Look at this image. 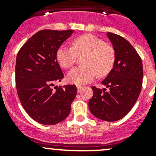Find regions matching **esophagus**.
I'll return each instance as SVG.
<instances>
[{"mask_svg":"<svg viewBox=\"0 0 156 156\" xmlns=\"http://www.w3.org/2000/svg\"><path fill=\"white\" fill-rule=\"evenodd\" d=\"M77 89H78V92H80V91H81V90L83 89V87H82V86L78 85V86H77Z\"/></svg>","mask_w":156,"mask_h":156,"instance_id":"esophagus-1","label":"esophagus"}]
</instances>
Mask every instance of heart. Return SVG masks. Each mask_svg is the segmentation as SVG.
I'll return each mask as SVG.
<instances>
[{
	"mask_svg": "<svg viewBox=\"0 0 156 156\" xmlns=\"http://www.w3.org/2000/svg\"><path fill=\"white\" fill-rule=\"evenodd\" d=\"M84 56L81 60L84 66L73 69L68 74L69 81L78 85L90 82L97 74L100 77L107 75L115 59L112 47L93 34L76 37L72 41V48L62 45L56 51V59L64 69L73 66L77 56Z\"/></svg>",
	"mask_w": 156,
	"mask_h": 156,
	"instance_id": "b5f03b06",
	"label": "heart"
}]
</instances>
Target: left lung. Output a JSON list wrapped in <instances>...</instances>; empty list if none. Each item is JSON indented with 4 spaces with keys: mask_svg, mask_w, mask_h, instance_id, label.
<instances>
[{
    "mask_svg": "<svg viewBox=\"0 0 156 156\" xmlns=\"http://www.w3.org/2000/svg\"><path fill=\"white\" fill-rule=\"evenodd\" d=\"M107 36L115 54L114 66L102 84L103 90L92 87L89 109L95 117L115 122L125 117L133 108L142 88L143 64L133 47L125 38L112 32Z\"/></svg>",
    "mask_w": 156,
    "mask_h": 156,
    "instance_id": "1",
    "label": "left lung"
}]
</instances>
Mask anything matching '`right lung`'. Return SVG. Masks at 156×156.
<instances>
[{"label": "right lung", "instance_id": "right-lung-1", "mask_svg": "<svg viewBox=\"0 0 156 156\" xmlns=\"http://www.w3.org/2000/svg\"><path fill=\"white\" fill-rule=\"evenodd\" d=\"M73 30L37 31L19 51L16 62L17 94L28 115L38 123L53 125L66 119L77 94L75 85L53 86L64 75L56 51Z\"/></svg>", "mask_w": 156, "mask_h": 156}]
</instances>
